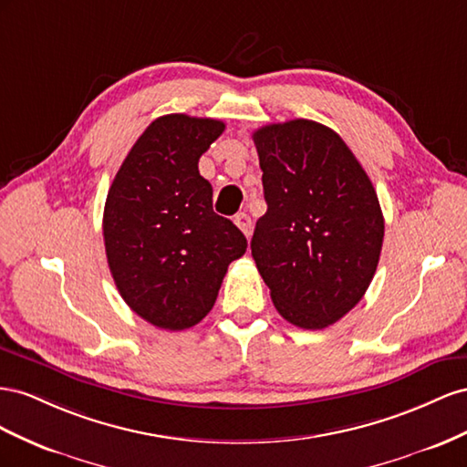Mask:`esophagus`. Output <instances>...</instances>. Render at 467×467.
<instances>
[{
  "label": "esophagus",
  "mask_w": 467,
  "mask_h": 467,
  "mask_svg": "<svg viewBox=\"0 0 467 467\" xmlns=\"http://www.w3.org/2000/svg\"><path fill=\"white\" fill-rule=\"evenodd\" d=\"M234 223H236L238 229H241L246 236L252 234V219H250L248 213H244V211L238 213V215L234 217Z\"/></svg>",
  "instance_id": "34e87169"
}]
</instances>
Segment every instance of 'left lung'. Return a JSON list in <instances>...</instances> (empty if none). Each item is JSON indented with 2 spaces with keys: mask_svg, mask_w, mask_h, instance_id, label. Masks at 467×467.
Wrapping results in <instances>:
<instances>
[{
  "mask_svg": "<svg viewBox=\"0 0 467 467\" xmlns=\"http://www.w3.org/2000/svg\"><path fill=\"white\" fill-rule=\"evenodd\" d=\"M252 139L268 203L252 258L277 313L321 330L356 307L374 279L385 231L378 193L346 142L321 123L293 119Z\"/></svg>",
  "mask_w": 467,
  "mask_h": 467,
  "instance_id": "8db88e82",
  "label": "left lung"
}]
</instances>
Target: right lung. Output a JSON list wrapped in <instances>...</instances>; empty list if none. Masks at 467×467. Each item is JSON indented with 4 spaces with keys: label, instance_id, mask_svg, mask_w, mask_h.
<instances>
[{
    "label": "right lung",
    "instance_id": "add662e5",
    "mask_svg": "<svg viewBox=\"0 0 467 467\" xmlns=\"http://www.w3.org/2000/svg\"><path fill=\"white\" fill-rule=\"evenodd\" d=\"M224 130L217 119L152 121L123 160L103 211L105 254L129 307L158 328L183 330L213 309L246 236L213 211L199 158Z\"/></svg>",
    "mask_w": 467,
    "mask_h": 467
}]
</instances>
